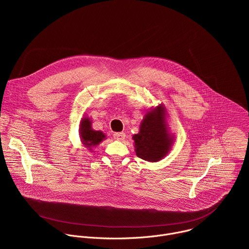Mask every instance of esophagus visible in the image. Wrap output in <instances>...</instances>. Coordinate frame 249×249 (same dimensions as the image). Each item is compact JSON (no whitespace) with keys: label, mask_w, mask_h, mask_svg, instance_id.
Masks as SVG:
<instances>
[{"label":"esophagus","mask_w":249,"mask_h":249,"mask_svg":"<svg viewBox=\"0 0 249 249\" xmlns=\"http://www.w3.org/2000/svg\"><path fill=\"white\" fill-rule=\"evenodd\" d=\"M113 138L117 141H122L125 138V133L124 132H117L113 134Z\"/></svg>","instance_id":"obj_1"}]
</instances>
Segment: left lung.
Here are the masks:
<instances>
[{"mask_svg": "<svg viewBox=\"0 0 249 249\" xmlns=\"http://www.w3.org/2000/svg\"><path fill=\"white\" fill-rule=\"evenodd\" d=\"M164 104L151 107L144 115L138 134L133 135L136 155L144 160L157 162L170 152L175 135L170 132Z\"/></svg>", "mask_w": 249, "mask_h": 249, "instance_id": "8db88e82", "label": "left lung"}]
</instances>
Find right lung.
<instances>
[{"mask_svg":"<svg viewBox=\"0 0 249 249\" xmlns=\"http://www.w3.org/2000/svg\"><path fill=\"white\" fill-rule=\"evenodd\" d=\"M80 138L82 144L89 151L92 148L98 146L103 140L106 139V135L101 131H96L91 127V119L88 116H84L80 122L79 128Z\"/></svg>","mask_w":249,"mask_h":249,"instance_id":"1","label":"right lung"}]
</instances>
